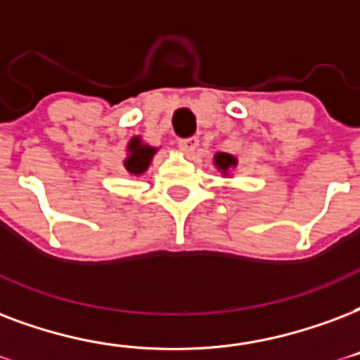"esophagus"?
<instances>
[{
    "label": "esophagus",
    "mask_w": 360,
    "mask_h": 360,
    "mask_svg": "<svg viewBox=\"0 0 360 360\" xmlns=\"http://www.w3.org/2000/svg\"><path fill=\"white\" fill-rule=\"evenodd\" d=\"M200 139L198 137H185V139H179V147L185 155H194L196 149H198Z\"/></svg>",
    "instance_id": "1"
}]
</instances>
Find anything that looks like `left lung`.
<instances>
[{"mask_svg":"<svg viewBox=\"0 0 360 360\" xmlns=\"http://www.w3.org/2000/svg\"><path fill=\"white\" fill-rule=\"evenodd\" d=\"M213 162H215V166L219 168V172H223V175H229L230 169L238 166V160H236L232 155H229V153H217Z\"/></svg>","mask_w":360,"mask_h":360,"instance_id":"obj_1","label":"left lung"}]
</instances>
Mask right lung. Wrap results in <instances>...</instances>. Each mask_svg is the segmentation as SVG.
<instances>
[{
    "mask_svg": "<svg viewBox=\"0 0 360 360\" xmlns=\"http://www.w3.org/2000/svg\"><path fill=\"white\" fill-rule=\"evenodd\" d=\"M156 149L150 145H145L141 141V137H131L128 143V156L124 160V168L128 169V174L141 175L147 172L150 160L155 156Z\"/></svg>",
    "mask_w": 360,
    "mask_h": 360,
    "instance_id": "add662e5",
    "label": "right lung"
}]
</instances>
